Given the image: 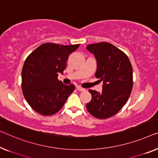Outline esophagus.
<instances>
[{"label": "esophagus", "mask_w": 158, "mask_h": 158, "mask_svg": "<svg viewBox=\"0 0 158 158\" xmlns=\"http://www.w3.org/2000/svg\"><path fill=\"white\" fill-rule=\"evenodd\" d=\"M76 89H77L78 91H84V90H85V89H83V88H81V87L79 86H76Z\"/></svg>", "instance_id": "esophagus-1"}]
</instances>
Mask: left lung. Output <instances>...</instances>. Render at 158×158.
<instances>
[{
    "label": "left lung",
    "instance_id": "obj_1",
    "mask_svg": "<svg viewBox=\"0 0 158 158\" xmlns=\"http://www.w3.org/2000/svg\"><path fill=\"white\" fill-rule=\"evenodd\" d=\"M86 49L95 56V77L103 81V89L101 93L89 90L91 100L86 106L93 116L105 119L117 114L128 101L133 89V68L126 54L109 42L89 44Z\"/></svg>",
    "mask_w": 158,
    "mask_h": 158
}]
</instances>
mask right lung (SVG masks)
<instances>
[{
  "label": "right lung",
  "mask_w": 158,
  "mask_h": 158,
  "mask_svg": "<svg viewBox=\"0 0 158 158\" xmlns=\"http://www.w3.org/2000/svg\"><path fill=\"white\" fill-rule=\"evenodd\" d=\"M80 44L60 45L44 43L35 49L25 60L22 69V90L32 109L43 116L58 112L74 91V84L59 81L69 55Z\"/></svg>",
  "instance_id": "obj_1"
}]
</instances>
